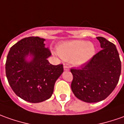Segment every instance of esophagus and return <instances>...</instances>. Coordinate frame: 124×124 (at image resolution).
Instances as JSON below:
<instances>
[{"mask_svg": "<svg viewBox=\"0 0 124 124\" xmlns=\"http://www.w3.org/2000/svg\"><path fill=\"white\" fill-rule=\"evenodd\" d=\"M64 70H66V71H67V70H69V67L68 66L65 65L64 66Z\"/></svg>", "mask_w": 124, "mask_h": 124, "instance_id": "obj_1", "label": "esophagus"}]
</instances>
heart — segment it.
Returning <instances> with one entry per match:
<instances>
[{
  "mask_svg": "<svg viewBox=\"0 0 124 124\" xmlns=\"http://www.w3.org/2000/svg\"><path fill=\"white\" fill-rule=\"evenodd\" d=\"M96 52L94 44L81 40L64 42L59 45L58 53L66 60H71L75 65L80 66L90 60Z\"/></svg>",
  "mask_w": 124,
  "mask_h": 124,
  "instance_id": "heart-1",
  "label": "heart"
}]
</instances>
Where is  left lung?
Wrapping results in <instances>:
<instances>
[{
  "label": "left lung",
  "instance_id": "left-lung-1",
  "mask_svg": "<svg viewBox=\"0 0 124 124\" xmlns=\"http://www.w3.org/2000/svg\"><path fill=\"white\" fill-rule=\"evenodd\" d=\"M96 39L101 43V51L80 69H70L73 94L86 102H97L108 97L121 74V60L115 45L102 37Z\"/></svg>",
  "mask_w": 124,
  "mask_h": 124
}]
</instances>
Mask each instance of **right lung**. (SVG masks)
I'll list each match as a JSON object with an SVG mask.
<instances>
[{"label":"right lung","instance_id":"obj_1","mask_svg":"<svg viewBox=\"0 0 124 124\" xmlns=\"http://www.w3.org/2000/svg\"><path fill=\"white\" fill-rule=\"evenodd\" d=\"M44 39L24 38L13 45L5 64L6 76L15 94L29 102L37 103L51 97L56 80L64 71L63 65H52L47 58L50 50L45 47ZM30 54L32 60L27 62Z\"/></svg>","mask_w":124,"mask_h":124}]
</instances>
